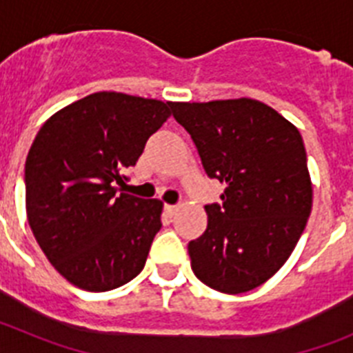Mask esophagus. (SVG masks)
I'll return each mask as SVG.
<instances>
[{"instance_id": "1", "label": "esophagus", "mask_w": 353, "mask_h": 353, "mask_svg": "<svg viewBox=\"0 0 353 353\" xmlns=\"http://www.w3.org/2000/svg\"><path fill=\"white\" fill-rule=\"evenodd\" d=\"M164 210H166V214L170 215V217H173L174 212L179 210V207H176V205H166V207H164Z\"/></svg>"}]
</instances>
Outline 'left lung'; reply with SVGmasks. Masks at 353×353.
Masks as SVG:
<instances>
[{"label": "left lung", "mask_w": 353, "mask_h": 353, "mask_svg": "<svg viewBox=\"0 0 353 353\" xmlns=\"http://www.w3.org/2000/svg\"><path fill=\"white\" fill-rule=\"evenodd\" d=\"M171 111L205 173L226 183L223 201L205 205V233L187 245L192 272L217 292L254 290L285 265L311 214L301 132L252 99L171 102Z\"/></svg>", "instance_id": "1"}]
</instances>
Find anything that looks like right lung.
<instances>
[{
  "label": "right lung",
  "instance_id": "1",
  "mask_svg": "<svg viewBox=\"0 0 353 353\" xmlns=\"http://www.w3.org/2000/svg\"><path fill=\"white\" fill-rule=\"evenodd\" d=\"M171 102L99 92L52 114L24 166L28 223L40 249L77 288L108 292L145 267L161 199L123 192Z\"/></svg>",
  "mask_w": 353,
  "mask_h": 353
}]
</instances>
